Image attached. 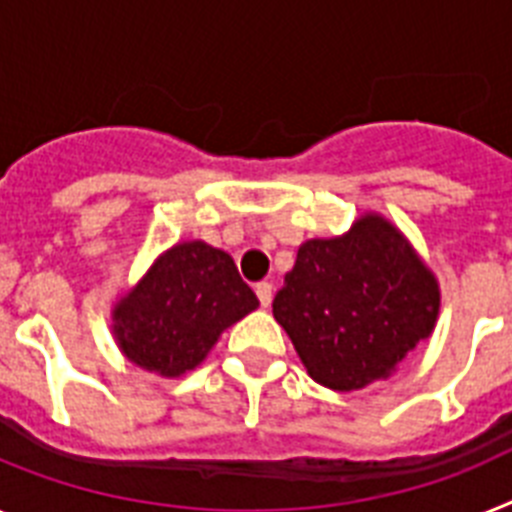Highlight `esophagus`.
Returning a JSON list of instances; mask_svg holds the SVG:
<instances>
[{
	"mask_svg": "<svg viewBox=\"0 0 512 512\" xmlns=\"http://www.w3.org/2000/svg\"><path fill=\"white\" fill-rule=\"evenodd\" d=\"M255 294H257V299H260V304H263V307H270V302H273V283L260 281L255 286Z\"/></svg>",
	"mask_w": 512,
	"mask_h": 512,
	"instance_id": "obj_1",
	"label": "esophagus"
}]
</instances>
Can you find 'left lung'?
Masks as SVG:
<instances>
[{
  "label": "left lung",
  "instance_id": "left-lung-1",
  "mask_svg": "<svg viewBox=\"0 0 512 512\" xmlns=\"http://www.w3.org/2000/svg\"><path fill=\"white\" fill-rule=\"evenodd\" d=\"M435 276L385 218L364 216L338 239H309L273 299L309 377L359 390L388 377L435 328Z\"/></svg>",
  "mask_w": 512,
  "mask_h": 512
}]
</instances>
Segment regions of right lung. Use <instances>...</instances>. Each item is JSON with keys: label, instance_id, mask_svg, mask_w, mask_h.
<instances>
[{"label": "right lung", "instance_id": "add662e5", "mask_svg": "<svg viewBox=\"0 0 512 512\" xmlns=\"http://www.w3.org/2000/svg\"><path fill=\"white\" fill-rule=\"evenodd\" d=\"M257 304L226 252L184 242L158 257L117 304L114 333L130 362L176 377L203 362L223 330Z\"/></svg>", "mask_w": 512, "mask_h": 512}]
</instances>
